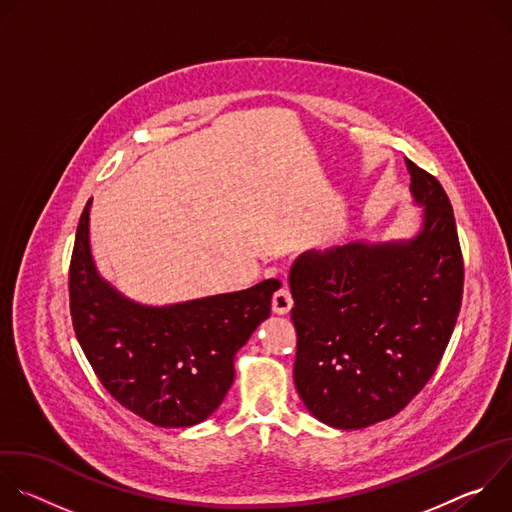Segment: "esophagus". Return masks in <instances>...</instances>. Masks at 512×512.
<instances>
[{
	"instance_id": "obj_1",
	"label": "esophagus",
	"mask_w": 512,
	"mask_h": 512,
	"mask_svg": "<svg viewBox=\"0 0 512 512\" xmlns=\"http://www.w3.org/2000/svg\"><path fill=\"white\" fill-rule=\"evenodd\" d=\"M271 306H273V312L277 316H285L291 310V306H294V300H291V294H289V289L285 285L275 291Z\"/></svg>"
}]
</instances>
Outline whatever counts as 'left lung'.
<instances>
[{
	"instance_id": "1",
	"label": "left lung",
	"mask_w": 512,
	"mask_h": 512,
	"mask_svg": "<svg viewBox=\"0 0 512 512\" xmlns=\"http://www.w3.org/2000/svg\"><path fill=\"white\" fill-rule=\"evenodd\" d=\"M405 166L421 208L413 237L304 251L289 273L294 383L336 429L397 415L431 379L458 320L464 263L452 204L431 174Z\"/></svg>"
}]
</instances>
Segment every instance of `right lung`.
<instances>
[{
    "instance_id": "obj_1",
    "label": "right lung",
    "mask_w": 512,
    "mask_h": 512,
    "mask_svg": "<svg viewBox=\"0 0 512 512\" xmlns=\"http://www.w3.org/2000/svg\"><path fill=\"white\" fill-rule=\"evenodd\" d=\"M87 202L72 251L68 289L79 344L103 387L160 427L208 419L235 381V356L271 314L277 279L249 289L150 306L107 281L91 251Z\"/></svg>"
}]
</instances>
